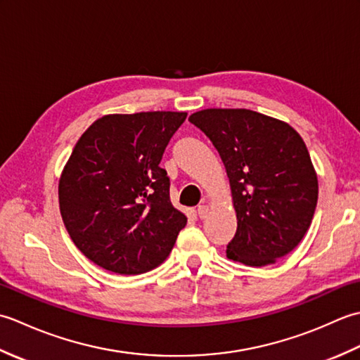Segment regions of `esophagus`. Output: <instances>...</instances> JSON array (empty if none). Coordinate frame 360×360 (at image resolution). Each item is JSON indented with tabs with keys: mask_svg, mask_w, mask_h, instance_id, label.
Segmentation results:
<instances>
[{
	"mask_svg": "<svg viewBox=\"0 0 360 360\" xmlns=\"http://www.w3.org/2000/svg\"><path fill=\"white\" fill-rule=\"evenodd\" d=\"M207 212H209V205L207 204H201L200 207H198V215H200V218L207 217Z\"/></svg>",
	"mask_w": 360,
	"mask_h": 360,
	"instance_id": "1",
	"label": "esophagus"
}]
</instances>
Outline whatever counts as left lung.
Masks as SVG:
<instances>
[{
    "label": "left lung",
    "instance_id": "1",
    "mask_svg": "<svg viewBox=\"0 0 360 360\" xmlns=\"http://www.w3.org/2000/svg\"><path fill=\"white\" fill-rule=\"evenodd\" d=\"M215 145L238 219L227 258L274 264L297 248L314 217L319 181L302 136L289 124L244 108H207L188 117Z\"/></svg>",
    "mask_w": 360,
    "mask_h": 360
}]
</instances>
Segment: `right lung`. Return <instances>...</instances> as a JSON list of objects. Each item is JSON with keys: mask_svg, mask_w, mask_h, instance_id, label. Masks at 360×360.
Segmentation results:
<instances>
[{"mask_svg": "<svg viewBox=\"0 0 360 360\" xmlns=\"http://www.w3.org/2000/svg\"><path fill=\"white\" fill-rule=\"evenodd\" d=\"M186 117L106 114L75 143L58 181L60 213L75 246L97 266L137 275L170 255L187 217L173 207L159 162Z\"/></svg>", "mask_w": 360, "mask_h": 360, "instance_id": "obj_1", "label": "right lung"}]
</instances>
